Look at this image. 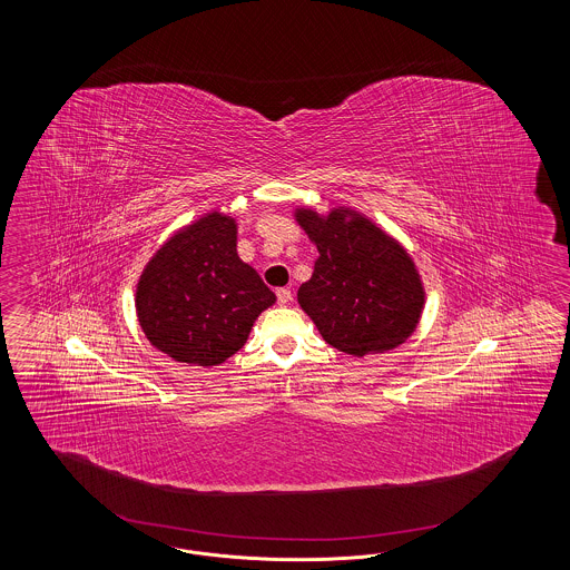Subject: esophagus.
Returning a JSON list of instances; mask_svg holds the SVG:
<instances>
[{"label": "esophagus", "instance_id": "obj_1", "mask_svg": "<svg viewBox=\"0 0 570 570\" xmlns=\"http://www.w3.org/2000/svg\"><path fill=\"white\" fill-rule=\"evenodd\" d=\"M275 295H277V303H279V305H288V303L293 301V293H291L288 288H277Z\"/></svg>", "mask_w": 570, "mask_h": 570}]
</instances>
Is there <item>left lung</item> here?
<instances>
[{
  "label": "left lung",
  "mask_w": 570,
  "mask_h": 570,
  "mask_svg": "<svg viewBox=\"0 0 570 570\" xmlns=\"http://www.w3.org/2000/svg\"><path fill=\"white\" fill-rule=\"evenodd\" d=\"M295 217L318 249L312 277L298 288V305L326 344L353 356L404 344L425 305L406 249L346 207L326 216L297 209Z\"/></svg>",
  "instance_id": "1"
}]
</instances>
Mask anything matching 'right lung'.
<instances>
[{"label":"right lung","mask_w":570,"mask_h":570,"mask_svg":"<svg viewBox=\"0 0 570 570\" xmlns=\"http://www.w3.org/2000/svg\"><path fill=\"white\" fill-rule=\"evenodd\" d=\"M275 295L237 254V224L212 212L175 233L136 284L147 340L179 363L212 367L244 348Z\"/></svg>","instance_id":"1"}]
</instances>
